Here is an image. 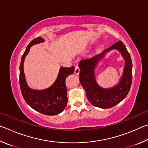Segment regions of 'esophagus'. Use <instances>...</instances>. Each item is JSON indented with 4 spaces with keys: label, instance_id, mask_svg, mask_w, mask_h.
<instances>
[{
    "label": "esophagus",
    "instance_id": "1",
    "mask_svg": "<svg viewBox=\"0 0 148 148\" xmlns=\"http://www.w3.org/2000/svg\"><path fill=\"white\" fill-rule=\"evenodd\" d=\"M79 72H80V69H79V66L77 65V66H75V73L76 75H79Z\"/></svg>",
    "mask_w": 148,
    "mask_h": 148
}]
</instances>
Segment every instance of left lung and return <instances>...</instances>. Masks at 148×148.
Here are the masks:
<instances>
[{"label": "left lung", "instance_id": "1", "mask_svg": "<svg viewBox=\"0 0 148 148\" xmlns=\"http://www.w3.org/2000/svg\"><path fill=\"white\" fill-rule=\"evenodd\" d=\"M116 49L121 53L125 60L123 76L116 86L110 89H103L97 84L95 77V69L106 53ZM81 69L79 80L86 91L87 99L95 107L108 108L120 103L125 99L130 90L132 82V61L130 54L122 41H119L102 53L92 58L82 60L79 64Z\"/></svg>", "mask_w": 148, "mask_h": 148}]
</instances>
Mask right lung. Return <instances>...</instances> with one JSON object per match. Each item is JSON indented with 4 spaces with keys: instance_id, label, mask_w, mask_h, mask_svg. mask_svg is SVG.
I'll return each instance as SVG.
<instances>
[{
    "instance_id": "obj_1",
    "label": "right lung",
    "mask_w": 148,
    "mask_h": 148,
    "mask_svg": "<svg viewBox=\"0 0 148 148\" xmlns=\"http://www.w3.org/2000/svg\"><path fill=\"white\" fill-rule=\"evenodd\" d=\"M45 40L41 37L33 40L28 44L22 56L19 67L20 88L23 97L27 104L33 109L48 116L56 115L61 113L66 108L67 103L66 77L73 73L75 67H60L58 77L51 86L43 90H34L28 86L23 69L25 59L32 46L43 43Z\"/></svg>"
}]
</instances>
